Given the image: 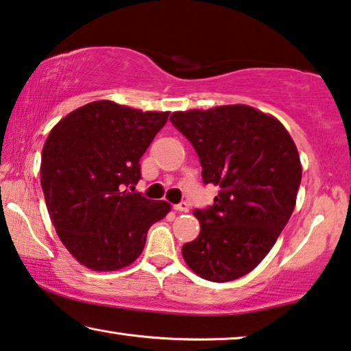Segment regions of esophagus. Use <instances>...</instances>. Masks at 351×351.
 Masks as SVG:
<instances>
[{"label": "esophagus", "instance_id": "1", "mask_svg": "<svg viewBox=\"0 0 351 351\" xmlns=\"http://www.w3.org/2000/svg\"><path fill=\"white\" fill-rule=\"evenodd\" d=\"M174 210H177V212H188V210H190V206H188V202L182 201V202H179V204L174 206Z\"/></svg>", "mask_w": 351, "mask_h": 351}]
</instances>
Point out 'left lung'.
<instances>
[{
    "mask_svg": "<svg viewBox=\"0 0 351 351\" xmlns=\"http://www.w3.org/2000/svg\"><path fill=\"white\" fill-rule=\"evenodd\" d=\"M195 147L202 182L220 186L207 209H195L201 231L182 247L197 276L231 282L253 271L291 217L302 167L280 121L243 104L171 115Z\"/></svg>",
    "mask_w": 351,
    "mask_h": 351,
    "instance_id": "8db88e82",
    "label": "left lung"
}]
</instances>
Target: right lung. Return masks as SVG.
I'll use <instances>...</instances> for the list:
<instances>
[{
    "label": "right lung",
    "instance_id": "1",
    "mask_svg": "<svg viewBox=\"0 0 351 351\" xmlns=\"http://www.w3.org/2000/svg\"><path fill=\"white\" fill-rule=\"evenodd\" d=\"M167 117L95 101L50 131L40 155L45 204L60 241L88 269L128 266L144 250L149 228L171 210L169 202L134 191L139 161Z\"/></svg>",
    "mask_w": 351,
    "mask_h": 351
}]
</instances>
